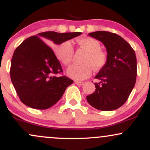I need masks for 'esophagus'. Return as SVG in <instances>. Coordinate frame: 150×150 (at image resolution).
I'll return each mask as SVG.
<instances>
[{"instance_id":"obj_1","label":"esophagus","mask_w":150,"mask_h":150,"mask_svg":"<svg viewBox=\"0 0 150 150\" xmlns=\"http://www.w3.org/2000/svg\"><path fill=\"white\" fill-rule=\"evenodd\" d=\"M75 84L77 85H82L84 84L83 82H80V81H75Z\"/></svg>"}]
</instances>
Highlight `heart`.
I'll use <instances>...</instances> for the list:
<instances>
[{"label":"heart","instance_id":"obj_1","mask_svg":"<svg viewBox=\"0 0 150 150\" xmlns=\"http://www.w3.org/2000/svg\"><path fill=\"white\" fill-rule=\"evenodd\" d=\"M77 43L87 53L82 59L83 63L70 66L67 70V74L73 80L81 81L90 76L92 68L97 71L104 68L107 62V54L101 50L100 43L94 38H81L77 39ZM56 53L58 59L63 64L70 65L74 54V48L71 41H65L60 44Z\"/></svg>","mask_w":150,"mask_h":150}]
</instances>
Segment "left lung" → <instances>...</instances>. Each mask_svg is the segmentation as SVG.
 Returning <instances> with one entry per match:
<instances>
[{
  "mask_svg": "<svg viewBox=\"0 0 150 150\" xmlns=\"http://www.w3.org/2000/svg\"><path fill=\"white\" fill-rule=\"evenodd\" d=\"M104 44L107 62L95 76V92L87 96L91 106L98 110H116L128 99L137 76V59L131 46L118 34L105 31L89 33Z\"/></svg>",
  "mask_w": 150,
  "mask_h": 150,
  "instance_id": "obj_1",
  "label": "left lung"
}]
</instances>
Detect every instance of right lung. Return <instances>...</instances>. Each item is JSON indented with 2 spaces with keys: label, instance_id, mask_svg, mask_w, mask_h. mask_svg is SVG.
<instances>
[{
  "label": "right lung",
  "instance_id": "right-lung-1",
  "mask_svg": "<svg viewBox=\"0 0 150 150\" xmlns=\"http://www.w3.org/2000/svg\"><path fill=\"white\" fill-rule=\"evenodd\" d=\"M81 32H45L27 38L15 49L10 66V78L21 101L29 107L47 109L57 103L73 81L58 76L61 63L50 44H61Z\"/></svg>",
  "mask_w": 150,
  "mask_h": 150
}]
</instances>
